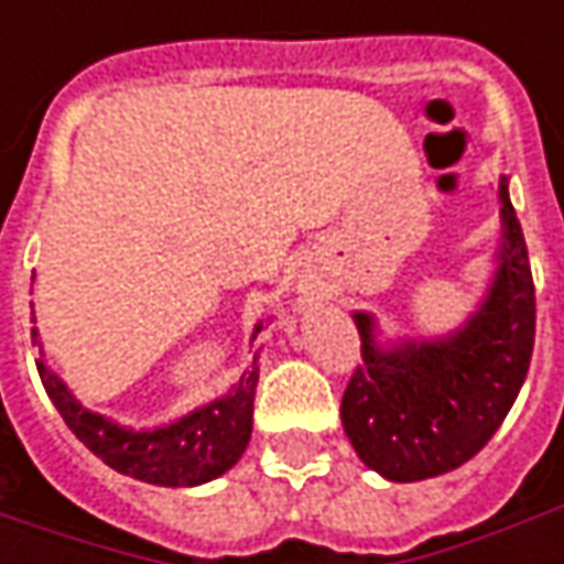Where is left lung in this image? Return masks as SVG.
I'll return each instance as SVG.
<instances>
[{
    "instance_id": "left-lung-1",
    "label": "left lung",
    "mask_w": 564,
    "mask_h": 564,
    "mask_svg": "<svg viewBox=\"0 0 564 564\" xmlns=\"http://www.w3.org/2000/svg\"><path fill=\"white\" fill-rule=\"evenodd\" d=\"M502 250L480 311L455 336L379 348L373 319L355 314L360 358L341 395V426L377 474L411 484L470 462L502 426L533 355L536 294L521 223L499 185Z\"/></svg>"
}]
</instances>
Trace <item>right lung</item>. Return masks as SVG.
<instances>
[{"mask_svg": "<svg viewBox=\"0 0 564 564\" xmlns=\"http://www.w3.org/2000/svg\"><path fill=\"white\" fill-rule=\"evenodd\" d=\"M260 329L263 326H257V333ZM31 338L36 341V329H31ZM36 370L46 395L53 399L55 411L68 423V430L97 458L124 477L156 487H197L226 474L248 448L257 367L248 370L241 382L219 401L197 408L178 423H169L150 433H134L99 414H90L72 399L65 382L43 360H36Z\"/></svg>", "mask_w": 564, "mask_h": 564, "instance_id": "right-lung-1", "label": "right lung"}]
</instances>
